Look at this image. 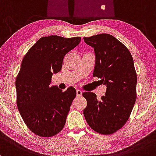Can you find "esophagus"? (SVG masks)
<instances>
[{
	"instance_id": "1",
	"label": "esophagus",
	"mask_w": 156,
	"mask_h": 156,
	"mask_svg": "<svg viewBox=\"0 0 156 156\" xmlns=\"http://www.w3.org/2000/svg\"><path fill=\"white\" fill-rule=\"evenodd\" d=\"M82 94H83V92L81 91L80 90H76V96H77L78 97H81Z\"/></svg>"
}]
</instances>
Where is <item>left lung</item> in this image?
Wrapping results in <instances>:
<instances>
[{"mask_svg": "<svg viewBox=\"0 0 156 156\" xmlns=\"http://www.w3.org/2000/svg\"><path fill=\"white\" fill-rule=\"evenodd\" d=\"M83 39L95 51L93 76L101 79L107 86L105 95L100 100L94 93H83L87 100L84 116L94 131L113 134L125 125L136 100L137 75L133 59L127 47L111 34Z\"/></svg>", "mask_w": 156, "mask_h": 156, "instance_id": "8db88e82", "label": "left lung"}]
</instances>
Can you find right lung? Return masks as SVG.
<instances>
[{
    "mask_svg": "<svg viewBox=\"0 0 156 156\" xmlns=\"http://www.w3.org/2000/svg\"><path fill=\"white\" fill-rule=\"evenodd\" d=\"M80 40V37H43L23 59L15 80L16 104L28 128L37 136L52 137L63 129L76 91L72 86L62 91L50 83L65 56Z\"/></svg>",
    "mask_w": 156,
    "mask_h": 156,
    "instance_id": "right-lung-1",
    "label": "right lung"
}]
</instances>
